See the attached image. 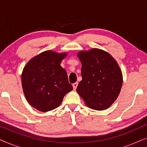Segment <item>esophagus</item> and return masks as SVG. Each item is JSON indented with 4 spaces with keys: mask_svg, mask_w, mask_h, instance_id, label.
Returning <instances> with one entry per match:
<instances>
[{
    "mask_svg": "<svg viewBox=\"0 0 147 147\" xmlns=\"http://www.w3.org/2000/svg\"><path fill=\"white\" fill-rule=\"evenodd\" d=\"M78 85V83H74V84H73V85H72V86H73L74 90H76V88H77Z\"/></svg>",
    "mask_w": 147,
    "mask_h": 147,
    "instance_id": "obj_1",
    "label": "esophagus"
}]
</instances>
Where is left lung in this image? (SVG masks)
<instances>
[{
    "mask_svg": "<svg viewBox=\"0 0 147 147\" xmlns=\"http://www.w3.org/2000/svg\"><path fill=\"white\" fill-rule=\"evenodd\" d=\"M78 57L82 63V80L77 92L89 108L107 109L117 99L123 81L117 61L108 52L97 48L80 51Z\"/></svg>",
    "mask_w": 147,
    "mask_h": 147,
    "instance_id": "1",
    "label": "left lung"
}]
</instances>
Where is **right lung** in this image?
Wrapping results in <instances>:
<instances>
[{
  "label": "right lung",
  "instance_id": "right-lung-1",
  "mask_svg": "<svg viewBox=\"0 0 147 147\" xmlns=\"http://www.w3.org/2000/svg\"><path fill=\"white\" fill-rule=\"evenodd\" d=\"M67 55L48 50L30 59L23 68L21 83L26 100L39 111L57 108L73 90L66 71L60 65Z\"/></svg>",
  "mask_w": 147,
  "mask_h": 147
}]
</instances>
